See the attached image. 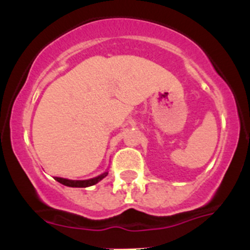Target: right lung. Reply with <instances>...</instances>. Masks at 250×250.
Instances as JSON below:
<instances>
[{
  "instance_id": "1",
  "label": "right lung",
  "mask_w": 250,
  "mask_h": 250,
  "mask_svg": "<svg viewBox=\"0 0 250 250\" xmlns=\"http://www.w3.org/2000/svg\"><path fill=\"white\" fill-rule=\"evenodd\" d=\"M107 175V173L102 174V175L97 176V178L89 179V180H69V179H64V178H57L55 176V180L59 181L60 184L65 186H70V188H88V186L95 185L97 183H99L103 178Z\"/></svg>"
}]
</instances>
